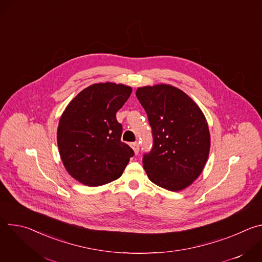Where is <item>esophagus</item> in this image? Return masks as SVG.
Listing matches in <instances>:
<instances>
[{"instance_id": "1", "label": "esophagus", "mask_w": 262, "mask_h": 262, "mask_svg": "<svg viewBox=\"0 0 262 262\" xmlns=\"http://www.w3.org/2000/svg\"><path fill=\"white\" fill-rule=\"evenodd\" d=\"M130 146H132V148L134 149L135 154H136V155H138V154H139V151H140V145H139V143H138V142H134V143H132V144H130Z\"/></svg>"}]
</instances>
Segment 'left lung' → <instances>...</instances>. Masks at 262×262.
Wrapping results in <instances>:
<instances>
[{
	"label": "left lung",
	"instance_id": "1",
	"mask_svg": "<svg viewBox=\"0 0 262 262\" xmlns=\"http://www.w3.org/2000/svg\"><path fill=\"white\" fill-rule=\"evenodd\" d=\"M136 95L152 130L151 150L143 156L148 178L168 191L185 189L201 174L209 155L210 136L202 111L170 85L138 88Z\"/></svg>",
	"mask_w": 262,
	"mask_h": 262
}]
</instances>
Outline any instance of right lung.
<instances>
[{
    "label": "right lung",
    "mask_w": 262,
    "mask_h": 262,
    "mask_svg": "<svg viewBox=\"0 0 262 262\" xmlns=\"http://www.w3.org/2000/svg\"><path fill=\"white\" fill-rule=\"evenodd\" d=\"M132 88L121 84H93L81 91L60 118L57 141L67 172L78 181L98 186L121 176L133 149L121 142L116 113Z\"/></svg>",
    "instance_id": "add662e5"
}]
</instances>
